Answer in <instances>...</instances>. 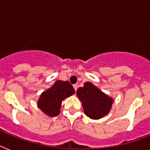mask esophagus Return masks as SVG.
Wrapping results in <instances>:
<instances>
[{
    "label": "esophagus",
    "instance_id": "34e87169",
    "mask_svg": "<svg viewBox=\"0 0 150 150\" xmlns=\"http://www.w3.org/2000/svg\"><path fill=\"white\" fill-rule=\"evenodd\" d=\"M73 87H74V88H75V91H77V88H78V85H73Z\"/></svg>",
    "mask_w": 150,
    "mask_h": 150
}]
</instances>
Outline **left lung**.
I'll return each instance as SVG.
<instances>
[{
  "instance_id": "8db88e82",
  "label": "left lung",
  "mask_w": 150,
  "mask_h": 150,
  "mask_svg": "<svg viewBox=\"0 0 150 150\" xmlns=\"http://www.w3.org/2000/svg\"><path fill=\"white\" fill-rule=\"evenodd\" d=\"M76 94L85 114L93 120H99L109 114L114 103L111 97L89 81L84 83L82 88H79Z\"/></svg>"
}]
</instances>
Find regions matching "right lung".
<instances>
[{
  "label": "right lung",
  "mask_w": 150,
  "mask_h": 150,
  "mask_svg": "<svg viewBox=\"0 0 150 150\" xmlns=\"http://www.w3.org/2000/svg\"><path fill=\"white\" fill-rule=\"evenodd\" d=\"M75 89L69 81L58 80L53 85L40 94L37 107L49 117H56L60 114L62 102L75 94Z\"/></svg>",
  "instance_id": "add662e5"
}]
</instances>
